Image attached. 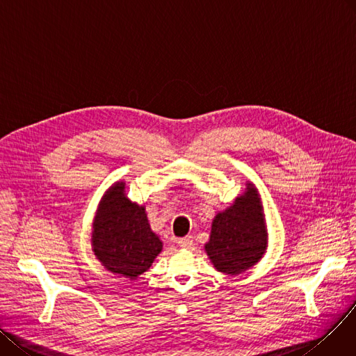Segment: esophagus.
Returning <instances> with one entry per match:
<instances>
[{"label":"esophagus","instance_id":"esophagus-1","mask_svg":"<svg viewBox=\"0 0 356 356\" xmlns=\"http://www.w3.org/2000/svg\"><path fill=\"white\" fill-rule=\"evenodd\" d=\"M177 243H178V245L182 247V248H190L191 244H193V237H191V236H186V237L178 238Z\"/></svg>","mask_w":356,"mask_h":356}]
</instances>
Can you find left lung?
Here are the masks:
<instances>
[{
	"mask_svg": "<svg viewBox=\"0 0 356 356\" xmlns=\"http://www.w3.org/2000/svg\"><path fill=\"white\" fill-rule=\"evenodd\" d=\"M266 247L267 232L260 200L250 186L243 197L214 218L205 252L218 271L240 275L263 257Z\"/></svg>",
	"mask_w": 356,
	"mask_h": 356,
	"instance_id": "obj_1",
	"label": "left lung"
}]
</instances>
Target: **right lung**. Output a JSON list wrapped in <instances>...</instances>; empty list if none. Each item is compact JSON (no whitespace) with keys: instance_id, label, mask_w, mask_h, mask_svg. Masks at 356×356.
<instances>
[{"instance_id":"obj_1","label":"right lung","mask_w":356,"mask_h":356,"mask_svg":"<svg viewBox=\"0 0 356 356\" xmlns=\"http://www.w3.org/2000/svg\"><path fill=\"white\" fill-rule=\"evenodd\" d=\"M118 182L100 204L92 245L96 257L112 273L136 279L151 267L162 243L152 233L145 208L124 197Z\"/></svg>"}]
</instances>
